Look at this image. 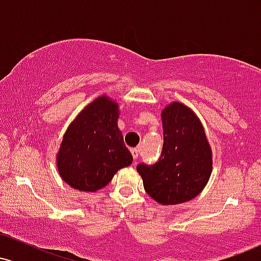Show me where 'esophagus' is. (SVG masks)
Returning a JSON list of instances; mask_svg holds the SVG:
<instances>
[{"label":"esophagus","mask_w":261,"mask_h":261,"mask_svg":"<svg viewBox=\"0 0 261 261\" xmlns=\"http://www.w3.org/2000/svg\"><path fill=\"white\" fill-rule=\"evenodd\" d=\"M130 151H131V154H133L134 160L136 161L137 158H139V149H137V148H131Z\"/></svg>","instance_id":"1"}]
</instances>
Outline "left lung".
Masks as SVG:
<instances>
[{"label": "left lung", "mask_w": 261, "mask_h": 261, "mask_svg": "<svg viewBox=\"0 0 261 261\" xmlns=\"http://www.w3.org/2000/svg\"><path fill=\"white\" fill-rule=\"evenodd\" d=\"M163 148L153 166L139 164L143 188L161 205L190 201L203 190L212 173V149L190 108L173 101L162 110Z\"/></svg>", "instance_id": "1"}]
</instances>
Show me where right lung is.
<instances>
[{"label": "right lung", "mask_w": 261, "mask_h": 261, "mask_svg": "<svg viewBox=\"0 0 261 261\" xmlns=\"http://www.w3.org/2000/svg\"><path fill=\"white\" fill-rule=\"evenodd\" d=\"M119 104L100 95L81 110L67 127L56 154L59 174L71 188L95 193L119 169L133 163L118 127Z\"/></svg>", "instance_id": "add662e5"}]
</instances>
